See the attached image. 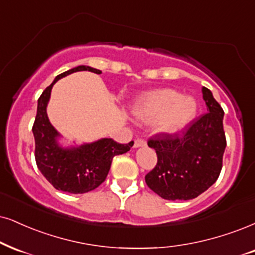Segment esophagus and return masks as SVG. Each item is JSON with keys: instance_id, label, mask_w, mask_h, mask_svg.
<instances>
[{"instance_id": "obj_1", "label": "esophagus", "mask_w": 255, "mask_h": 255, "mask_svg": "<svg viewBox=\"0 0 255 255\" xmlns=\"http://www.w3.org/2000/svg\"><path fill=\"white\" fill-rule=\"evenodd\" d=\"M146 145V143H145V140H143V139H136L134 140V144H133V147H142V146H145Z\"/></svg>"}]
</instances>
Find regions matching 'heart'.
Segmentation results:
<instances>
[{
    "mask_svg": "<svg viewBox=\"0 0 255 255\" xmlns=\"http://www.w3.org/2000/svg\"><path fill=\"white\" fill-rule=\"evenodd\" d=\"M138 121H155L158 133L175 136L185 130L199 113V102L193 96H183L172 89L150 91L139 96L132 105Z\"/></svg>",
    "mask_w": 255,
    "mask_h": 255,
    "instance_id": "obj_1",
    "label": "heart"
}]
</instances>
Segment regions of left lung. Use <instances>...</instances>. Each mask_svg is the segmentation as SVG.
I'll list each match as a JSON object with an SVG mask.
<instances>
[{
	"label": "left lung",
	"instance_id": "1",
	"mask_svg": "<svg viewBox=\"0 0 255 255\" xmlns=\"http://www.w3.org/2000/svg\"><path fill=\"white\" fill-rule=\"evenodd\" d=\"M207 113L183 136L157 134L147 142L155 149L157 164L145 176L147 187L165 200H191L218 180L226 149L224 110L202 87Z\"/></svg>",
	"mask_w": 255,
	"mask_h": 255
}]
</instances>
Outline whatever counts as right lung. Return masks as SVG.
<instances>
[{"mask_svg":"<svg viewBox=\"0 0 255 255\" xmlns=\"http://www.w3.org/2000/svg\"><path fill=\"white\" fill-rule=\"evenodd\" d=\"M80 71L102 73L97 68L81 65L55 77L37 100L33 125L37 168L55 189L71 194H84L99 187L109 174L113 157L128 152L133 145V142L119 144L111 138H100L81 145L64 146L60 143L61 134L49 122L47 105L56 81Z\"/></svg>","mask_w":255,"mask_h":255,"instance_id":"right-lung-1","label":"right lung"}]
</instances>
